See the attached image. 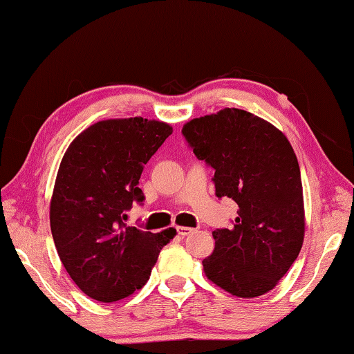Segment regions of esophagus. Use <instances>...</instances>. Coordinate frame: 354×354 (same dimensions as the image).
Here are the masks:
<instances>
[{"mask_svg":"<svg viewBox=\"0 0 354 354\" xmlns=\"http://www.w3.org/2000/svg\"><path fill=\"white\" fill-rule=\"evenodd\" d=\"M176 231L181 237H185V236H189L190 232H194V230H192V227H187V226H178Z\"/></svg>","mask_w":354,"mask_h":354,"instance_id":"esophagus-1","label":"esophagus"}]
</instances>
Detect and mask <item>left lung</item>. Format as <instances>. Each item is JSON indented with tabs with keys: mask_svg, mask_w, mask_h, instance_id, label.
<instances>
[{
	"mask_svg": "<svg viewBox=\"0 0 354 354\" xmlns=\"http://www.w3.org/2000/svg\"><path fill=\"white\" fill-rule=\"evenodd\" d=\"M183 136L215 170V195L239 206L230 230L212 232L214 253L203 261L206 277L236 297L263 295L303 245V185L292 145L273 124L234 107L190 120Z\"/></svg>",
	"mask_w": 354,
	"mask_h": 354,
	"instance_id": "8db88e82",
	"label": "left lung"
}]
</instances>
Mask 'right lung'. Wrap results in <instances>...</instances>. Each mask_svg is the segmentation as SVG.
I'll return each instance as SVG.
<instances>
[{"instance_id":"right-lung-1","label":"right lung","mask_w":354,"mask_h":354,"mask_svg":"<svg viewBox=\"0 0 354 354\" xmlns=\"http://www.w3.org/2000/svg\"><path fill=\"white\" fill-rule=\"evenodd\" d=\"M173 133L142 117L103 120L65 151L53 190L50 223L57 254L75 284L112 303L142 289L160 250L176 234L128 226L127 212L143 205V167Z\"/></svg>"}]
</instances>
